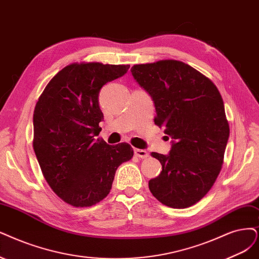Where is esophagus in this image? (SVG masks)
<instances>
[{
    "mask_svg": "<svg viewBox=\"0 0 259 259\" xmlns=\"http://www.w3.org/2000/svg\"><path fill=\"white\" fill-rule=\"evenodd\" d=\"M135 155L136 157L138 158H141V159H145L148 157V152L146 150H143V149H138L136 148L135 149Z\"/></svg>",
    "mask_w": 259,
    "mask_h": 259,
    "instance_id": "34e87169",
    "label": "esophagus"
}]
</instances>
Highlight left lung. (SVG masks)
I'll return each instance as SVG.
<instances>
[{"label":"left lung","instance_id":"8db88e82","mask_svg":"<svg viewBox=\"0 0 259 259\" xmlns=\"http://www.w3.org/2000/svg\"><path fill=\"white\" fill-rule=\"evenodd\" d=\"M133 78L155 103V123L171 139L168 155L151 152L162 165L148 186L160 203L183 209L211 189L229 137L222 96L211 80L180 61L135 65Z\"/></svg>","mask_w":259,"mask_h":259}]
</instances>
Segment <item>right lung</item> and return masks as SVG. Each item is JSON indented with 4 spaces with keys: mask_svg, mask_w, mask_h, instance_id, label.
Segmentation results:
<instances>
[{
    "mask_svg": "<svg viewBox=\"0 0 259 259\" xmlns=\"http://www.w3.org/2000/svg\"><path fill=\"white\" fill-rule=\"evenodd\" d=\"M130 65L73 63L57 72L34 110L33 148L53 192L73 207H90L110 193L117 167L133 157L127 143L109 145L101 131L99 92Z\"/></svg>",
    "mask_w": 259,
    "mask_h": 259,
    "instance_id": "1",
    "label": "right lung"
}]
</instances>
